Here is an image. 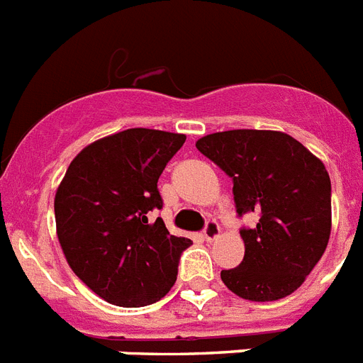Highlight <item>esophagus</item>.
<instances>
[{
	"label": "esophagus",
	"mask_w": 363,
	"mask_h": 363,
	"mask_svg": "<svg viewBox=\"0 0 363 363\" xmlns=\"http://www.w3.org/2000/svg\"><path fill=\"white\" fill-rule=\"evenodd\" d=\"M218 235H220V226H218L215 220L208 223V226L203 230V239H206V241H215Z\"/></svg>",
	"instance_id": "1"
}]
</instances>
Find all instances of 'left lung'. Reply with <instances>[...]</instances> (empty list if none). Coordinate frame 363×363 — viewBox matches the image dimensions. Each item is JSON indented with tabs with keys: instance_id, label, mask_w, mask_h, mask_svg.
<instances>
[{
	"instance_id": "left-lung-1",
	"label": "left lung",
	"mask_w": 363,
	"mask_h": 363,
	"mask_svg": "<svg viewBox=\"0 0 363 363\" xmlns=\"http://www.w3.org/2000/svg\"><path fill=\"white\" fill-rule=\"evenodd\" d=\"M196 148L233 179L238 213H259L256 228L241 230L239 267L220 271L224 286L252 302L291 295L330 239V176L323 161L272 130L218 131L196 140Z\"/></svg>"
}]
</instances>
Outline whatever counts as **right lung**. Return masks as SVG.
Segmentation results:
<instances>
[{"label":"right lung","mask_w":363,"mask_h":363,"mask_svg":"<svg viewBox=\"0 0 363 363\" xmlns=\"http://www.w3.org/2000/svg\"><path fill=\"white\" fill-rule=\"evenodd\" d=\"M185 143L184 133L131 128L94 140L68 164L57 187V238L68 265L104 301L122 308L161 301L191 239L176 238L152 209L157 179Z\"/></svg>","instance_id":"right-lung-1"}]
</instances>
